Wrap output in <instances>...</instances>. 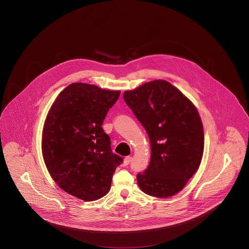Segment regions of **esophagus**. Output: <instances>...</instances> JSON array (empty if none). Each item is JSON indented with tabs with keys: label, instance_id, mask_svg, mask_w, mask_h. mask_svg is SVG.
<instances>
[{
	"label": "esophagus",
	"instance_id": "esophagus-1",
	"mask_svg": "<svg viewBox=\"0 0 249 249\" xmlns=\"http://www.w3.org/2000/svg\"><path fill=\"white\" fill-rule=\"evenodd\" d=\"M131 160H132V157H130V156H128V157H126L125 159H124V161H123V164L124 165H128L130 162H131Z\"/></svg>",
	"mask_w": 249,
	"mask_h": 249
}]
</instances>
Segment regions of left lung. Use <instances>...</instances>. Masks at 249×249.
Masks as SVG:
<instances>
[{
    "label": "left lung",
    "mask_w": 249,
    "mask_h": 249,
    "mask_svg": "<svg viewBox=\"0 0 249 249\" xmlns=\"http://www.w3.org/2000/svg\"><path fill=\"white\" fill-rule=\"evenodd\" d=\"M148 134L149 165L137 175L141 190L166 198L181 192L197 171L204 151V131L192 101L163 80H155L123 94Z\"/></svg>",
    "instance_id": "left-lung-1"
}]
</instances>
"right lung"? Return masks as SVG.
Wrapping results in <instances>:
<instances>
[{
  "instance_id": "1",
  "label": "right lung",
  "mask_w": 249,
  "mask_h": 249,
  "mask_svg": "<svg viewBox=\"0 0 249 249\" xmlns=\"http://www.w3.org/2000/svg\"><path fill=\"white\" fill-rule=\"evenodd\" d=\"M119 90L73 83L54 100L42 132V155L51 177L84 201L105 196L123 159L112 153L102 125Z\"/></svg>"
}]
</instances>
